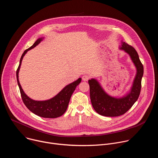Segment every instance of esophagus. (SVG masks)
I'll return each instance as SVG.
<instances>
[{"instance_id": "obj_1", "label": "esophagus", "mask_w": 158, "mask_h": 158, "mask_svg": "<svg viewBox=\"0 0 158 158\" xmlns=\"http://www.w3.org/2000/svg\"><path fill=\"white\" fill-rule=\"evenodd\" d=\"M82 81H87L90 79V77H89V76H87V75H84V76H82Z\"/></svg>"}]
</instances>
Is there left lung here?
Segmentation results:
<instances>
[{"label": "left lung", "instance_id": "left-lung-1", "mask_svg": "<svg viewBox=\"0 0 158 158\" xmlns=\"http://www.w3.org/2000/svg\"><path fill=\"white\" fill-rule=\"evenodd\" d=\"M119 49L127 54L136 69V74L129 91L122 97L108 94L95 78L88 81L90 98L94 109L101 116L116 117L124 114L136 102L141 92L144 68L138 52L134 48L121 40Z\"/></svg>", "mask_w": 158, "mask_h": 158}]
</instances>
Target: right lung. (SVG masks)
Masks as SVG:
<instances>
[{
  "label": "right lung",
  "instance_id": "obj_1",
  "mask_svg": "<svg viewBox=\"0 0 158 158\" xmlns=\"http://www.w3.org/2000/svg\"><path fill=\"white\" fill-rule=\"evenodd\" d=\"M44 37L39 38L29 49H26L22 54L20 59L19 65L16 72L17 84L20 89L21 97L26 106L35 115L44 118H56L61 116L66 111L71 97L75 89L81 81V78L65 86L61 91L54 97L45 101H35L30 98L23 91L19 81V73L20 68L22 59L24 56L29 50L34 48L42 41Z\"/></svg>",
  "mask_w": 158,
  "mask_h": 158
}]
</instances>
